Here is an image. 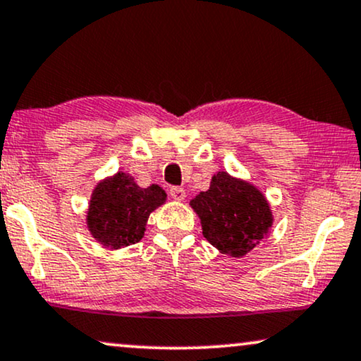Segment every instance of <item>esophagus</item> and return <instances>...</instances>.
Wrapping results in <instances>:
<instances>
[{
	"label": "esophagus",
	"instance_id": "esophagus-1",
	"mask_svg": "<svg viewBox=\"0 0 361 361\" xmlns=\"http://www.w3.org/2000/svg\"><path fill=\"white\" fill-rule=\"evenodd\" d=\"M168 193H170L171 198L176 201H183L186 198V191L183 188H180V186H171V188L168 190Z\"/></svg>",
	"mask_w": 361,
	"mask_h": 361
}]
</instances>
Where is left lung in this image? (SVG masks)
<instances>
[{"mask_svg":"<svg viewBox=\"0 0 361 361\" xmlns=\"http://www.w3.org/2000/svg\"><path fill=\"white\" fill-rule=\"evenodd\" d=\"M191 206L201 218L204 238L233 257L256 247L272 226L271 209L262 193L226 171L214 175L209 190L196 196Z\"/></svg>","mask_w":361,"mask_h":361,"instance_id":"8db88e82","label":"left lung"}]
</instances>
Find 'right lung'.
<instances>
[{
  "label": "right lung",
  "mask_w": 361,
  "mask_h": 361,
  "mask_svg": "<svg viewBox=\"0 0 361 361\" xmlns=\"http://www.w3.org/2000/svg\"><path fill=\"white\" fill-rule=\"evenodd\" d=\"M166 198L158 185L140 188L132 176L117 173L94 190L89 231L104 246L118 249L143 238L148 216Z\"/></svg>",
  "instance_id": "add662e5"
}]
</instances>
